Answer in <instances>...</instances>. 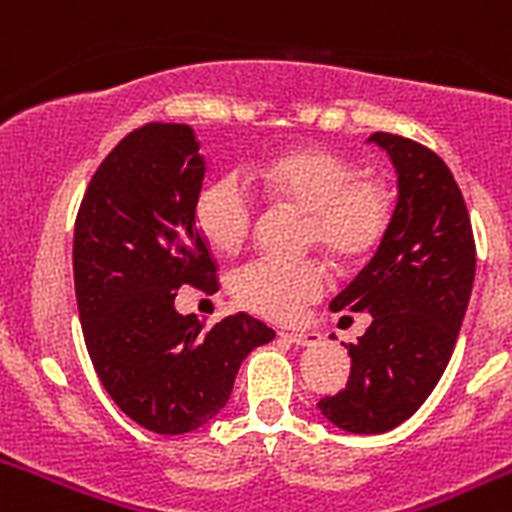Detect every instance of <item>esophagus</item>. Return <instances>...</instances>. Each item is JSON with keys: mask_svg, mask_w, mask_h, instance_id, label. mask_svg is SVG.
I'll return each instance as SVG.
<instances>
[{"mask_svg": "<svg viewBox=\"0 0 512 512\" xmlns=\"http://www.w3.org/2000/svg\"><path fill=\"white\" fill-rule=\"evenodd\" d=\"M279 338L295 343V346H315L320 341L318 333H279Z\"/></svg>", "mask_w": 512, "mask_h": 512, "instance_id": "1", "label": "esophagus"}]
</instances>
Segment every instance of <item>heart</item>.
<instances>
[{
    "mask_svg": "<svg viewBox=\"0 0 512 512\" xmlns=\"http://www.w3.org/2000/svg\"><path fill=\"white\" fill-rule=\"evenodd\" d=\"M277 202L305 210L302 241L323 246L338 261L372 251L392 217V192L384 179L359 174L354 161L333 151L302 148L279 153L256 169ZM256 223V197L235 174L217 176L194 197V225L220 253H235ZM330 274L320 259L284 261L259 256L230 279L235 302L261 318L292 323L328 292Z\"/></svg>",
    "mask_w": 512,
    "mask_h": 512,
    "instance_id": "heart-1",
    "label": "heart"
}]
</instances>
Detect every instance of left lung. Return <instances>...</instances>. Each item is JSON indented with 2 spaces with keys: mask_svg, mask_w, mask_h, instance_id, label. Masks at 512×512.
<instances>
[{
  "mask_svg": "<svg viewBox=\"0 0 512 512\" xmlns=\"http://www.w3.org/2000/svg\"><path fill=\"white\" fill-rule=\"evenodd\" d=\"M369 140L390 153L400 194L372 261L330 302L333 312H372V323L346 346V387L318 402L351 433L392 431L431 395L454 354L477 266L472 220L443 158L395 133Z\"/></svg>",
  "mask_w": 512,
  "mask_h": 512,
  "instance_id": "8db88e82",
  "label": "left lung"
}]
</instances>
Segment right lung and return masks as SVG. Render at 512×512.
Here are the masks:
<instances>
[{
	"label": "right lung",
	"mask_w": 512,
	"mask_h": 512,
	"mask_svg": "<svg viewBox=\"0 0 512 512\" xmlns=\"http://www.w3.org/2000/svg\"><path fill=\"white\" fill-rule=\"evenodd\" d=\"M202 179L194 130L146 122L94 171L74 225L76 305L94 372L122 413L164 436L215 418L241 361L274 338L243 312L205 325L174 310L179 287H220L194 225Z\"/></svg>",
	"instance_id": "add662e5"
}]
</instances>
